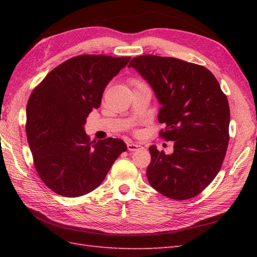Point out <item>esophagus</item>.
I'll return each instance as SVG.
<instances>
[{
    "label": "esophagus",
    "instance_id": "obj_1",
    "mask_svg": "<svg viewBox=\"0 0 257 257\" xmlns=\"http://www.w3.org/2000/svg\"><path fill=\"white\" fill-rule=\"evenodd\" d=\"M140 147H141V146L138 145V144H134V143H128V144H127V148H128L129 151L137 150V149L140 148Z\"/></svg>",
    "mask_w": 257,
    "mask_h": 257
}]
</instances>
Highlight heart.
Segmentation results:
<instances>
[{"label":"heart","instance_id":"obj_1","mask_svg":"<svg viewBox=\"0 0 257 257\" xmlns=\"http://www.w3.org/2000/svg\"><path fill=\"white\" fill-rule=\"evenodd\" d=\"M134 84H135L136 86H137V85H141V83H140V81H138V80H135Z\"/></svg>","mask_w":257,"mask_h":257}]
</instances>
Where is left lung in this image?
<instances>
[{
  "mask_svg": "<svg viewBox=\"0 0 257 257\" xmlns=\"http://www.w3.org/2000/svg\"><path fill=\"white\" fill-rule=\"evenodd\" d=\"M134 67L154 89L161 105L158 114L166 124L160 136L173 141L166 155L149 148L147 178L158 192L174 200L201 193L222 167L228 145L230 107L219 81L209 69L173 57L144 55Z\"/></svg>",
  "mask_w": 257,
  "mask_h": 257,
  "instance_id": "obj_1",
  "label": "left lung"
}]
</instances>
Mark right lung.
<instances>
[{"instance_id": "1", "label": "right lung", "mask_w": 257, "mask_h": 257, "mask_svg": "<svg viewBox=\"0 0 257 257\" xmlns=\"http://www.w3.org/2000/svg\"><path fill=\"white\" fill-rule=\"evenodd\" d=\"M130 57L80 55L58 65L33 90L26 136L38 176L54 192L77 198L99 187L127 150L121 139L90 141L84 125Z\"/></svg>"}]
</instances>
